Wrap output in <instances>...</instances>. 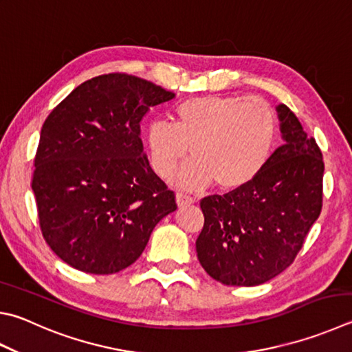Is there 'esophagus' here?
<instances>
[{"label": "esophagus", "instance_id": "34e87169", "mask_svg": "<svg viewBox=\"0 0 352 352\" xmlns=\"http://www.w3.org/2000/svg\"><path fill=\"white\" fill-rule=\"evenodd\" d=\"M194 201H195V198L188 195V194H183V192H178L177 194L178 206H186V204H192Z\"/></svg>", "mask_w": 352, "mask_h": 352}]
</instances>
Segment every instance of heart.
I'll return each mask as SVG.
<instances>
[{
    "label": "heart",
    "instance_id": "1",
    "mask_svg": "<svg viewBox=\"0 0 352 352\" xmlns=\"http://www.w3.org/2000/svg\"><path fill=\"white\" fill-rule=\"evenodd\" d=\"M175 123L152 121L146 133L151 166L168 178L189 146L194 158L175 177L182 188L195 189L215 182L237 189L266 168L278 137L277 113L260 97L206 95L182 101Z\"/></svg>",
    "mask_w": 352,
    "mask_h": 352
}]
</instances>
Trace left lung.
Returning <instances> with one entry per match:
<instances>
[{
	"instance_id": "left-lung-1",
	"label": "left lung",
	"mask_w": 352,
	"mask_h": 352,
	"mask_svg": "<svg viewBox=\"0 0 352 352\" xmlns=\"http://www.w3.org/2000/svg\"><path fill=\"white\" fill-rule=\"evenodd\" d=\"M283 144L252 182L200 201L195 241L200 265L228 286H257L278 276L302 249L323 201L322 151L286 104L277 106Z\"/></svg>"
}]
</instances>
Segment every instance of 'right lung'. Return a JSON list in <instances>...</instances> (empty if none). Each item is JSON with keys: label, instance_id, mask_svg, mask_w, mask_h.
<instances>
[{"label": "right lung", "instance_id": "add662e5", "mask_svg": "<svg viewBox=\"0 0 352 352\" xmlns=\"http://www.w3.org/2000/svg\"><path fill=\"white\" fill-rule=\"evenodd\" d=\"M175 94L127 74L75 87L41 127L32 190L50 249L75 270L131 266L175 194L149 166L140 121Z\"/></svg>", "mask_w": 352, "mask_h": 352}]
</instances>
